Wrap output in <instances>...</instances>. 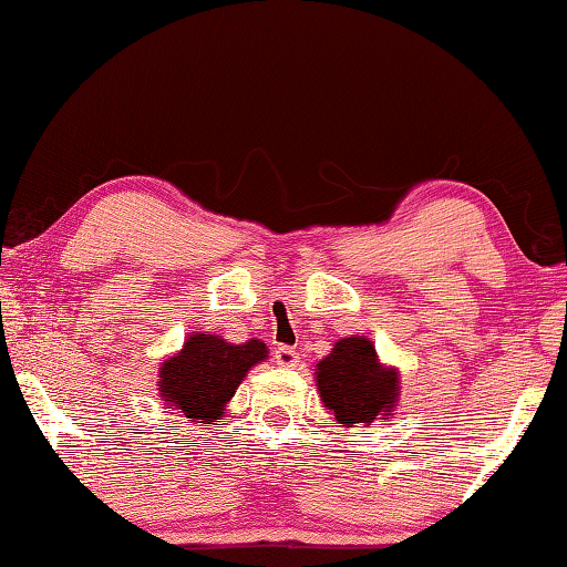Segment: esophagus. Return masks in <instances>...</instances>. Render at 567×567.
<instances>
[{
	"instance_id": "esophagus-1",
	"label": "esophagus",
	"mask_w": 567,
	"mask_h": 567,
	"mask_svg": "<svg viewBox=\"0 0 567 567\" xmlns=\"http://www.w3.org/2000/svg\"><path fill=\"white\" fill-rule=\"evenodd\" d=\"M275 363L280 368H295L300 363V353L295 348L282 346V348L275 350Z\"/></svg>"
}]
</instances>
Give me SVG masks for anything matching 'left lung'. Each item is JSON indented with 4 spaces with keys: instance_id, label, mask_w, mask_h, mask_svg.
Returning <instances> with one entry per match:
<instances>
[{
    "instance_id": "1",
    "label": "left lung",
    "mask_w": 567,
    "mask_h": 567,
    "mask_svg": "<svg viewBox=\"0 0 567 567\" xmlns=\"http://www.w3.org/2000/svg\"><path fill=\"white\" fill-rule=\"evenodd\" d=\"M316 385L322 406L346 429L391 416L401 399L399 368L381 363L373 340L365 336L340 338L316 365Z\"/></svg>"
}]
</instances>
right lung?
<instances>
[{"label":"right lung","instance_id":"1","mask_svg":"<svg viewBox=\"0 0 567 567\" xmlns=\"http://www.w3.org/2000/svg\"><path fill=\"white\" fill-rule=\"evenodd\" d=\"M267 346L249 338L229 343L214 332H194L182 350L158 365V396L192 424H212L227 413V403L257 363L267 361Z\"/></svg>","mask_w":567,"mask_h":567}]
</instances>
